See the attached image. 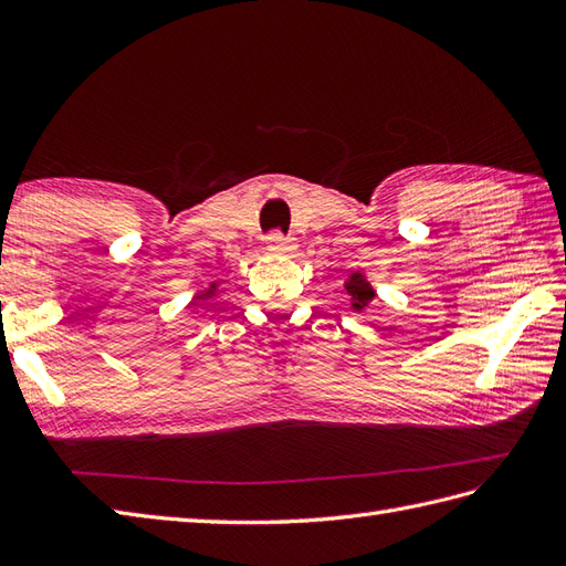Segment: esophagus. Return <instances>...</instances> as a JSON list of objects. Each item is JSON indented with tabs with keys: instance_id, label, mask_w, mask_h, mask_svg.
Segmentation results:
<instances>
[{
	"instance_id": "esophagus-1",
	"label": "esophagus",
	"mask_w": 566,
	"mask_h": 566,
	"mask_svg": "<svg viewBox=\"0 0 566 566\" xmlns=\"http://www.w3.org/2000/svg\"><path fill=\"white\" fill-rule=\"evenodd\" d=\"M268 248H270V250H276V252H292L296 245H294V238L284 235V233H280V231H272V233L268 235Z\"/></svg>"
}]
</instances>
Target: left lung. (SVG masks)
Here are the masks:
<instances>
[{"mask_svg": "<svg viewBox=\"0 0 566 566\" xmlns=\"http://www.w3.org/2000/svg\"><path fill=\"white\" fill-rule=\"evenodd\" d=\"M345 292H347V296H350V308L357 311V314H359V311H365L371 298L377 296L375 286L367 282V276L363 272H353L350 276H347Z\"/></svg>", "mask_w": 566, "mask_h": 566, "instance_id": "obj_1", "label": "left lung"}]
</instances>
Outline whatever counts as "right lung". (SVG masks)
<instances>
[{"label": "right lung", "instance_id": "1", "mask_svg": "<svg viewBox=\"0 0 566 566\" xmlns=\"http://www.w3.org/2000/svg\"><path fill=\"white\" fill-rule=\"evenodd\" d=\"M216 292H219V284H209L207 290H201L197 296H195V302H191V306H199V302H207V298H211Z\"/></svg>", "mask_w": 566, "mask_h": 566}]
</instances>
